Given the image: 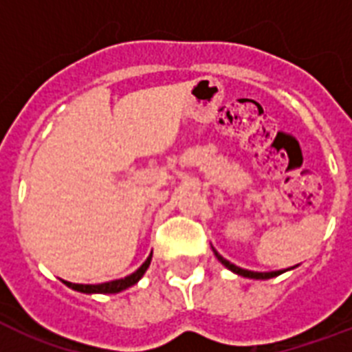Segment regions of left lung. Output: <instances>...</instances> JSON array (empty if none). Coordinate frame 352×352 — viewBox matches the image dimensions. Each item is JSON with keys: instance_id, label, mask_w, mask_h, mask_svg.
<instances>
[{"instance_id": "left-lung-1", "label": "left lung", "mask_w": 352, "mask_h": 352, "mask_svg": "<svg viewBox=\"0 0 352 352\" xmlns=\"http://www.w3.org/2000/svg\"><path fill=\"white\" fill-rule=\"evenodd\" d=\"M215 256H217V259H219V261L223 263L226 268H228V270H232V272H235V274H239V276H245V278L268 279V278H276V276H279V274H281V270H278V272H252V270H245V268L235 267V265H232L228 259H225V257L221 256V254H217V252H215Z\"/></svg>"}]
</instances>
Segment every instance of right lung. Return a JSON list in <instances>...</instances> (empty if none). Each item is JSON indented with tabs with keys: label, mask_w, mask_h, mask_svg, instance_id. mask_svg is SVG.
<instances>
[{
	"label": "right lung",
	"mask_w": 352,
	"mask_h": 352,
	"mask_svg": "<svg viewBox=\"0 0 352 352\" xmlns=\"http://www.w3.org/2000/svg\"><path fill=\"white\" fill-rule=\"evenodd\" d=\"M149 263H151V256H149L148 259L142 263V267L138 268V270H135V272L129 274V276H126V278L109 281V283L78 285V283H69V281H65V285H67V287H71V289L78 290V292H85V294H117V292H120V290H126L127 287H131V285L137 283L138 279L144 276V272L148 270Z\"/></svg>",
	"instance_id": "obj_1"
}]
</instances>
